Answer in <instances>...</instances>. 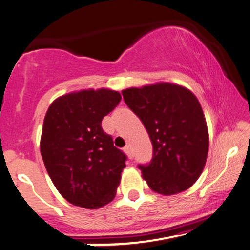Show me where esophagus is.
<instances>
[{"instance_id":"obj_1","label":"esophagus","mask_w":250,"mask_h":250,"mask_svg":"<svg viewBox=\"0 0 250 250\" xmlns=\"http://www.w3.org/2000/svg\"><path fill=\"white\" fill-rule=\"evenodd\" d=\"M125 152L128 155V157L130 158V159L134 158V152H133V149H131L130 146H125Z\"/></svg>"}]
</instances>
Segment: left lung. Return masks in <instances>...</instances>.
<instances>
[{
  "instance_id": "1",
  "label": "left lung",
  "mask_w": 250,
  "mask_h": 250,
  "mask_svg": "<svg viewBox=\"0 0 250 250\" xmlns=\"http://www.w3.org/2000/svg\"><path fill=\"white\" fill-rule=\"evenodd\" d=\"M122 95L151 140V161L137 165L150 188L170 195L191 188L208 152V131L198 99L184 87L165 83L125 89Z\"/></svg>"
}]
</instances>
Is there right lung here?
<instances>
[{
	"label": "right lung",
	"instance_id": "right-lung-1",
	"mask_svg": "<svg viewBox=\"0 0 250 250\" xmlns=\"http://www.w3.org/2000/svg\"><path fill=\"white\" fill-rule=\"evenodd\" d=\"M120 101L115 91L88 89L60 96L47 109L41 154L57 190L73 205L95 209L115 197L127 156L101 122Z\"/></svg>",
	"mask_w": 250,
	"mask_h": 250
}]
</instances>
